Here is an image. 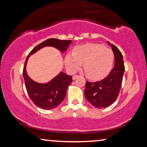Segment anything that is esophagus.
Segmentation results:
<instances>
[{
  "mask_svg": "<svg viewBox=\"0 0 147 147\" xmlns=\"http://www.w3.org/2000/svg\"><path fill=\"white\" fill-rule=\"evenodd\" d=\"M78 77H79V75H74L73 77H72V79L75 80V79H77V78H78Z\"/></svg>",
  "mask_w": 147,
  "mask_h": 147,
  "instance_id": "obj_1",
  "label": "esophagus"
}]
</instances>
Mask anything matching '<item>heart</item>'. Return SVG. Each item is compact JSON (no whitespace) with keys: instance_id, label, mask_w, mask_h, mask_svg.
I'll return each mask as SVG.
<instances>
[{"instance_id":"heart-1","label":"heart","mask_w":147,"mask_h":147,"mask_svg":"<svg viewBox=\"0 0 147 147\" xmlns=\"http://www.w3.org/2000/svg\"><path fill=\"white\" fill-rule=\"evenodd\" d=\"M114 55L113 51L100 44H87L77 47L72 54L65 58L66 67L75 72L83 64L85 75L91 80H98L107 75L112 67Z\"/></svg>"}]
</instances>
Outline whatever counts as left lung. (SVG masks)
Returning <instances> with one entry per match:
<instances>
[{
  "label": "left lung",
  "mask_w": 147,
  "mask_h": 147,
  "mask_svg": "<svg viewBox=\"0 0 147 147\" xmlns=\"http://www.w3.org/2000/svg\"><path fill=\"white\" fill-rule=\"evenodd\" d=\"M114 54V67L105 79L95 83L87 81L85 96L87 100L97 108L107 107L118 97L122 86L125 67L123 56L118 48L110 44Z\"/></svg>",
  "instance_id": "1"
}]
</instances>
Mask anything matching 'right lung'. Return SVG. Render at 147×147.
Segmentation results:
<instances>
[{"label":"right lung","mask_w":147,"mask_h":147,"mask_svg":"<svg viewBox=\"0 0 147 147\" xmlns=\"http://www.w3.org/2000/svg\"><path fill=\"white\" fill-rule=\"evenodd\" d=\"M71 43V40H61L50 38L45 40L35 47L27 56L23 70V75L27 92L31 101L35 105L44 109H54L58 106L66 96V92L68 86L72 81L71 76L60 72L57 77L54 78L48 83L41 84L31 79L26 72V64L29 56L34 54L40 49L45 46H52L64 52Z\"/></svg>","instance_id":"right-lung-1"}]
</instances>
